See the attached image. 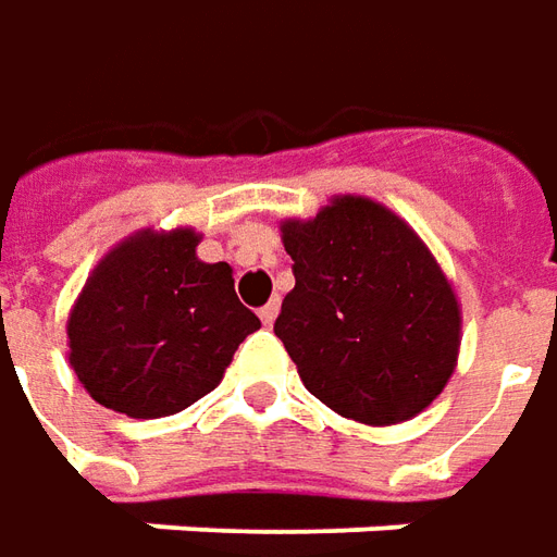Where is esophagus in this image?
I'll use <instances>...</instances> for the list:
<instances>
[{
    "mask_svg": "<svg viewBox=\"0 0 557 557\" xmlns=\"http://www.w3.org/2000/svg\"><path fill=\"white\" fill-rule=\"evenodd\" d=\"M277 311H280V298H271V301H268V305L259 311L261 323H264V326H271V323L277 320Z\"/></svg>",
    "mask_w": 557,
    "mask_h": 557,
    "instance_id": "obj_1",
    "label": "esophagus"
}]
</instances>
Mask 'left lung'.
I'll return each instance as SVG.
<instances>
[{"label": "left lung", "instance_id": "left-lung-1", "mask_svg": "<svg viewBox=\"0 0 557 557\" xmlns=\"http://www.w3.org/2000/svg\"><path fill=\"white\" fill-rule=\"evenodd\" d=\"M280 231L296 289L274 333L305 388L363 425L425 410L456 370L462 330L429 246L392 209L351 194Z\"/></svg>", "mask_w": 557, "mask_h": 557}]
</instances>
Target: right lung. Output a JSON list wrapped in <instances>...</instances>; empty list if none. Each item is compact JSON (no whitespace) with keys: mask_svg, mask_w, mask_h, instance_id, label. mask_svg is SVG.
<instances>
[{"mask_svg":"<svg viewBox=\"0 0 557 557\" xmlns=\"http://www.w3.org/2000/svg\"><path fill=\"white\" fill-rule=\"evenodd\" d=\"M190 227L138 231L86 280L67 320L70 367L101 407L160 419L221 382L261 320L234 293L227 261L197 259Z\"/></svg>","mask_w":557,"mask_h":557,"instance_id":"1","label":"right lung"}]
</instances>
